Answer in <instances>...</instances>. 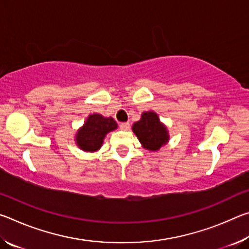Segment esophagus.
I'll return each mask as SVG.
<instances>
[{
	"mask_svg": "<svg viewBox=\"0 0 249 249\" xmlns=\"http://www.w3.org/2000/svg\"><path fill=\"white\" fill-rule=\"evenodd\" d=\"M120 128L122 130H127L129 128V123H128V122H124V123H121Z\"/></svg>",
	"mask_w": 249,
	"mask_h": 249,
	"instance_id": "obj_1",
	"label": "esophagus"
}]
</instances>
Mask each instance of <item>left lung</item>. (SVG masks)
<instances>
[{
	"label": "left lung",
	"mask_w": 249,
	"mask_h": 249,
	"mask_svg": "<svg viewBox=\"0 0 249 249\" xmlns=\"http://www.w3.org/2000/svg\"><path fill=\"white\" fill-rule=\"evenodd\" d=\"M132 129L142 146L147 150L157 151L169 142L167 126L154 111L142 113L141 120L135 122Z\"/></svg>",
	"instance_id": "8db88e82"
}]
</instances>
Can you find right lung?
<instances>
[{"label": "right lung", "instance_id": "1", "mask_svg": "<svg viewBox=\"0 0 249 249\" xmlns=\"http://www.w3.org/2000/svg\"><path fill=\"white\" fill-rule=\"evenodd\" d=\"M116 128L117 123L114 119L94 113L87 117L84 124L75 133L74 142L81 150L94 153L102 147L105 136Z\"/></svg>", "mask_w": 249, "mask_h": 249}]
</instances>
